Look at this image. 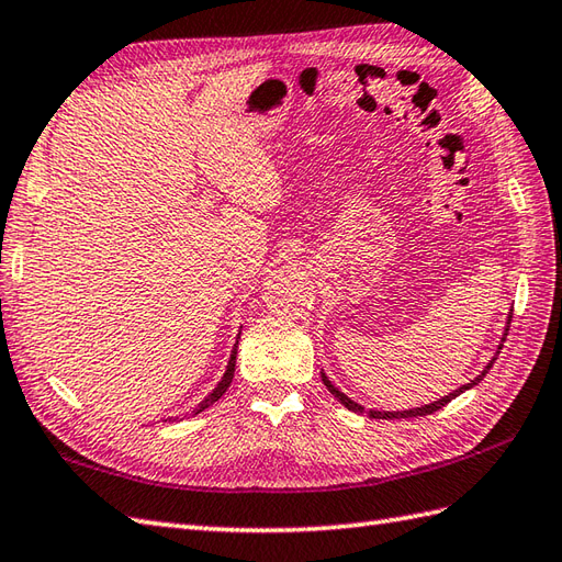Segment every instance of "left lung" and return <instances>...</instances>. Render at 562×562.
I'll use <instances>...</instances> for the list:
<instances>
[{
    "label": "left lung",
    "instance_id": "8db88e82",
    "mask_svg": "<svg viewBox=\"0 0 562 562\" xmlns=\"http://www.w3.org/2000/svg\"><path fill=\"white\" fill-rule=\"evenodd\" d=\"M509 322H513V315H509V319H507V329H505V334H503V341H501V346H497V351H495V358L497 356H501V348H503V344H505V339H507V331H509ZM495 358L491 360V363L488 366H485L483 368V372H481V375L479 378H473L469 384H461L459 386V390H454L452 394H447V396H442V398H438V402H432V404H426V406H420V408H408V411H368V416L370 418H382V420H392V418H416V416H430V414H435V411H440L445 404H450L452 402V398L454 396H459L461 392H467V390H471V386H476L483 378H485V372H488L491 368H493V363H495ZM322 382L324 384H327V390L336 396V398H339V402L348 408V411H353V414H366V408L363 406H360V404H356L353 402V398H348L344 392H339V390H336V386L329 382V378L327 375H324V372H322Z\"/></svg>",
    "mask_w": 562,
    "mask_h": 562
}]
</instances>
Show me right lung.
Listing matches in <instances>:
<instances>
[{
    "mask_svg": "<svg viewBox=\"0 0 562 562\" xmlns=\"http://www.w3.org/2000/svg\"><path fill=\"white\" fill-rule=\"evenodd\" d=\"M235 356H238V344H235V346H233V351H231V360H228L226 375H223V378H221V382L216 384V390H214V392H211V394H209V396L204 398V402L196 406V411H194V414H202V411H204V408H209L211 404H214V402H218V398H221L223 394H226V390H228V386H231V382H233V375H235ZM168 420H170V418H168Z\"/></svg>",
    "mask_w": 562,
    "mask_h": 562,
    "instance_id": "add662e5",
    "label": "right lung"
}]
</instances>
